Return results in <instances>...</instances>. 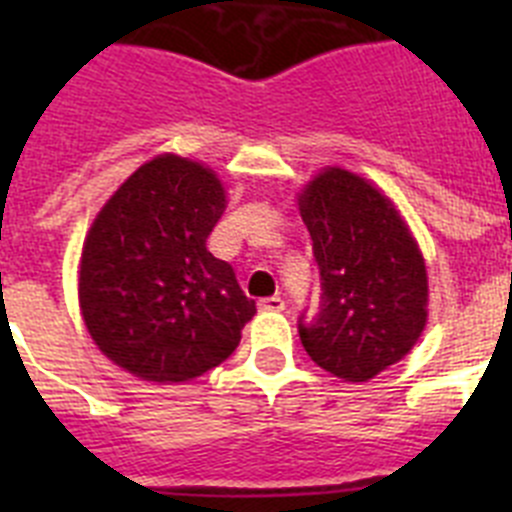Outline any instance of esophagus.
<instances>
[{"label":"esophagus","mask_w":512,"mask_h":512,"mask_svg":"<svg viewBox=\"0 0 512 512\" xmlns=\"http://www.w3.org/2000/svg\"><path fill=\"white\" fill-rule=\"evenodd\" d=\"M259 310H264V312H282L284 310V300H282V297H266V300L259 302Z\"/></svg>","instance_id":"obj_1"}]
</instances>
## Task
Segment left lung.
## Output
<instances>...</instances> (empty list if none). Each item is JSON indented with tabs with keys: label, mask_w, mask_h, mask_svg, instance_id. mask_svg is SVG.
Returning <instances> with one entry per match:
<instances>
[{
	"label": "left lung",
	"mask_w": 512,
	"mask_h": 512,
	"mask_svg": "<svg viewBox=\"0 0 512 512\" xmlns=\"http://www.w3.org/2000/svg\"><path fill=\"white\" fill-rule=\"evenodd\" d=\"M320 269V315L300 323L310 359L369 382L413 351L428 323V271L408 220L374 182L325 166L297 192Z\"/></svg>",
	"instance_id": "obj_1"
}]
</instances>
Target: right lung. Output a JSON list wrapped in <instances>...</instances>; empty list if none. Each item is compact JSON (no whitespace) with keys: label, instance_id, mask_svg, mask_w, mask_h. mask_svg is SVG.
Wrapping results in <instances>:
<instances>
[{"label":"right lung","instance_id":"add662e5","mask_svg":"<svg viewBox=\"0 0 512 512\" xmlns=\"http://www.w3.org/2000/svg\"><path fill=\"white\" fill-rule=\"evenodd\" d=\"M225 207L220 176L179 153L138 166L99 207L81 246L79 310L112 364L146 382H192L238 348L256 302L207 251Z\"/></svg>","mask_w":512,"mask_h":512}]
</instances>
